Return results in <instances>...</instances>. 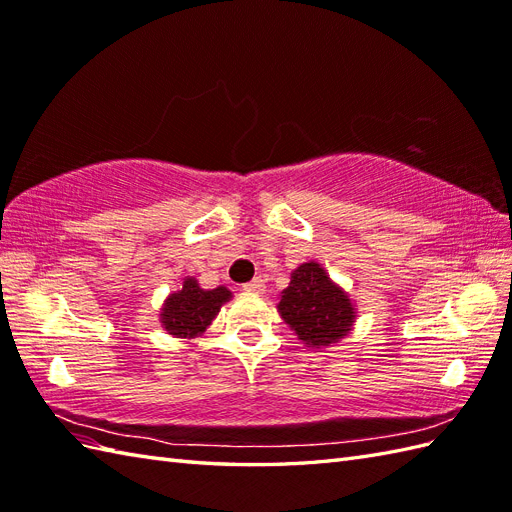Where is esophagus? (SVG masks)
I'll return each mask as SVG.
<instances>
[{
  "mask_svg": "<svg viewBox=\"0 0 512 512\" xmlns=\"http://www.w3.org/2000/svg\"><path fill=\"white\" fill-rule=\"evenodd\" d=\"M244 290H248V292H264L266 290V279L255 277V279H251L248 283H244Z\"/></svg>",
  "mask_w": 512,
  "mask_h": 512,
  "instance_id": "esophagus-1",
  "label": "esophagus"
}]
</instances>
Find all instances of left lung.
<instances>
[{"mask_svg": "<svg viewBox=\"0 0 512 512\" xmlns=\"http://www.w3.org/2000/svg\"><path fill=\"white\" fill-rule=\"evenodd\" d=\"M279 312L307 347L338 342L349 334L355 318L349 296L316 261L292 272L290 285L281 292Z\"/></svg>", "mask_w": 512, "mask_h": 512, "instance_id": "8db88e82", "label": "left lung"}]
</instances>
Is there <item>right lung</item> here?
<instances>
[{"mask_svg":"<svg viewBox=\"0 0 512 512\" xmlns=\"http://www.w3.org/2000/svg\"><path fill=\"white\" fill-rule=\"evenodd\" d=\"M229 299L231 292L227 288L202 290L196 279H185L183 288L170 294V299L165 301L161 323L172 336L194 338L211 325L222 303H227Z\"/></svg>","mask_w":512,"mask_h":512,"instance_id":"1","label":"right lung"}]
</instances>
